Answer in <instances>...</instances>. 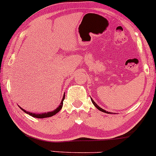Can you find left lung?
Masks as SVG:
<instances>
[{
  "label": "left lung",
  "instance_id": "1",
  "mask_svg": "<svg viewBox=\"0 0 156 156\" xmlns=\"http://www.w3.org/2000/svg\"><path fill=\"white\" fill-rule=\"evenodd\" d=\"M91 102H92V103H93V104H94V107H97V109H98V110H100V111H101V112H104V113H108V112H107V111H106V110H103V109H102V108H101V107H99V106H98V104H96V103H95V102H94V101H93V100H92V99H91Z\"/></svg>",
  "mask_w": 156,
  "mask_h": 156
}]
</instances>
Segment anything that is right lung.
I'll return each mask as SVG.
<instances>
[{
    "label": "right lung",
    "instance_id": "right-lung-1",
    "mask_svg": "<svg viewBox=\"0 0 156 156\" xmlns=\"http://www.w3.org/2000/svg\"><path fill=\"white\" fill-rule=\"evenodd\" d=\"M65 95L64 94L63 96V98H62V102H61L60 105L58 106V107H57V108L55 109V110H54L52 112H47V113H30L29 111H26V110H25L24 109H22V107H20L21 109H22V110H23L25 113H26L27 114H28V115H31V116L33 117H35V118H38V119H43V118H47V117H51L52 116V115H55L56 113H58L59 111L61 110V109L62 108V106H63V101L65 100Z\"/></svg>",
    "mask_w": 156,
    "mask_h": 156
}]
</instances>
